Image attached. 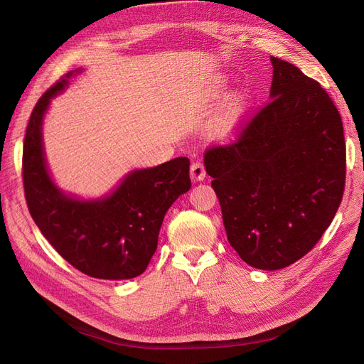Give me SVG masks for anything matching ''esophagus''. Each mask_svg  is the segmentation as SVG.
Segmentation results:
<instances>
[{"instance_id": "1", "label": "esophagus", "mask_w": 364, "mask_h": 364, "mask_svg": "<svg viewBox=\"0 0 364 364\" xmlns=\"http://www.w3.org/2000/svg\"><path fill=\"white\" fill-rule=\"evenodd\" d=\"M190 174H191V179L193 181H203L206 171H205V165L200 161H196L191 164V168H190Z\"/></svg>"}]
</instances>
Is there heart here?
Instances as JSON below:
<instances>
[{
  "label": "heart",
  "instance_id": "1",
  "mask_svg": "<svg viewBox=\"0 0 364 364\" xmlns=\"http://www.w3.org/2000/svg\"><path fill=\"white\" fill-rule=\"evenodd\" d=\"M223 91H218V94ZM249 111V98L243 91L230 92L220 106V111L215 115L213 123V135L217 139H229L232 138Z\"/></svg>",
  "mask_w": 364,
  "mask_h": 364
}]
</instances>
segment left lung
<instances>
[{
	"label": "left lung",
	"instance_id": "left-lung-1",
	"mask_svg": "<svg viewBox=\"0 0 364 364\" xmlns=\"http://www.w3.org/2000/svg\"><path fill=\"white\" fill-rule=\"evenodd\" d=\"M272 102L237 142L205 153L229 245L249 266L279 270L317 243L345 190L341 118L316 80L270 58Z\"/></svg>",
	"mask_w": 364,
	"mask_h": 364
}]
</instances>
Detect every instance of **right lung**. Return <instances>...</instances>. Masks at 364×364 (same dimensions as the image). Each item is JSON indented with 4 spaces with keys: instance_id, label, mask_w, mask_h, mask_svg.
<instances>
[{
    "instance_id": "right-lung-1",
    "label": "right lung",
    "mask_w": 364,
    "mask_h": 364,
    "mask_svg": "<svg viewBox=\"0 0 364 364\" xmlns=\"http://www.w3.org/2000/svg\"><path fill=\"white\" fill-rule=\"evenodd\" d=\"M80 73L83 68L65 74L31 112L23 153L28 211L48 243L77 270L98 279H132L147 269L168 208L191 188L190 159L132 170L95 199L63 191L48 168L42 126L53 98Z\"/></svg>"
}]
</instances>
